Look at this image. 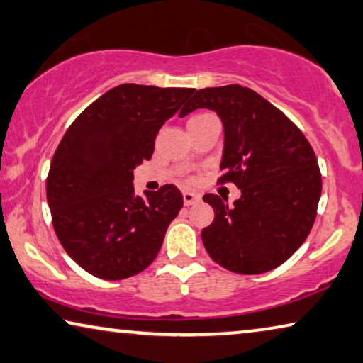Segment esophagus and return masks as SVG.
<instances>
[{
	"label": "esophagus",
	"mask_w": 363,
	"mask_h": 363,
	"mask_svg": "<svg viewBox=\"0 0 363 363\" xmlns=\"http://www.w3.org/2000/svg\"><path fill=\"white\" fill-rule=\"evenodd\" d=\"M199 199H201V196H199V194H196V193H193V191H183V203H185V206L196 204Z\"/></svg>",
	"instance_id": "esophagus-1"
}]
</instances>
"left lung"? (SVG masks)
Masks as SVG:
<instances>
[{
	"mask_svg": "<svg viewBox=\"0 0 363 363\" xmlns=\"http://www.w3.org/2000/svg\"><path fill=\"white\" fill-rule=\"evenodd\" d=\"M198 108L213 110L224 126L220 182L242 196L204 194L213 224L201 232L206 252L237 274H261L297 252L313 227L321 175L303 133L281 110L248 87L232 84L196 91L180 118Z\"/></svg>",
	"mask_w": 363,
	"mask_h": 363,
	"instance_id": "1",
	"label": "left lung"
}]
</instances>
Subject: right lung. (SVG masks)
Returning a JSON list of instances; mask_svg holds the SVG:
<instances>
[{
  "instance_id": "right-lung-1",
  "label": "right lung",
  "mask_w": 363,
  "mask_h": 363,
  "mask_svg": "<svg viewBox=\"0 0 363 363\" xmlns=\"http://www.w3.org/2000/svg\"><path fill=\"white\" fill-rule=\"evenodd\" d=\"M194 89L120 84L72 121L53 155L47 201L57 237L89 274L120 281L146 269L183 206L175 185L135 191L133 170Z\"/></svg>"
}]
</instances>
